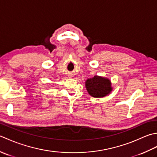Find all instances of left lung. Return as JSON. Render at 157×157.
Returning <instances> with one entry per match:
<instances>
[{"label":"left lung","instance_id":"8db88e82","mask_svg":"<svg viewBox=\"0 0 157 157\" xmlns=\"http://www.w3.org/2000/svg\"><path fill=\"white\" fill-rule=\"evenodd\" d=\"M110 79L105 77L94 75L85 82V86L88 94L94 98H102L109 95L113 90Z\"/></svg>","mask_w":157,"mask_h":157}]
</instances>
